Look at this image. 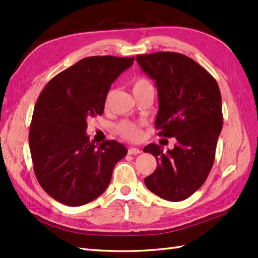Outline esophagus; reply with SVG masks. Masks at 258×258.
<instances>
[{
	"instance_id": "34e87169",
	"label": "esophagus",
	"mask_w": 258,
	"mask_h": 258,
	"mask_svg": "<svg viewBox=\"0 0 258 258\" xmlns=\"http://www.w3.org/2000/svg\"><path fill=\"white\" fill-rule=\"evenodd\" d=\"M127 153L130 155H138V154H141L142 151L140 149H138V147H130Z\"/></svg>"
}]
</instances>
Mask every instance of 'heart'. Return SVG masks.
<instances>
[{"label": "heart", "instance_id": "heart-1", "mask_svg": "<svg viewBox=\"0 0 258 258\" xmlns=\"http://www.w3.org/2000/svg\"><path fill=\"white\" fill-rule=\"evenodd\" d=\"M150 87H153L151 82L144 78L135 79L132 83V91L135 96H138L140 93L145 91L146 89H150ZM109 96H111V93H108V95L106 96V103L108 102ZM115 131L123 139L128 141H139L142 136L141 124L132 122V120H120L115 126Z\"/></svg>", "mask_w": 258, "mask_h": 258}]
</instances>
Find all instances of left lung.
Wrapping results in <instances>:
<instances>
[{
    "label": "left lung",
    "instance_id": "1",
    "mask_svg": "<svg viewBox=\"0 0 258 258\" xmlns=\"http://www.w3.org/2000/svg\"><path fill=\"white\" fill-rule=\"evenodd\" d=\"M136 61L157 87V135L177 141L166 153L156 144L144 147L157 161L145 185L163 200L183 201L205 183L215 160L223 127L220 87L204 68L184 54H140Z\"/></svg>",
    "mask_w": 258,
    "mask_h": 258
}]
</instances>
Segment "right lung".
Returning <instances> with one entry per match:
<instances>
[{
	"label": "right lung",
	"mask_w": 258,
	"mask_h": 258,
	"mask_svg": "<svg viewBox=\"0 0 258 258\" xmlns=\"http://www.w3.org/2000/svg\"><path fill=\"white\" fill-rule=\"evenodd\" d=\"M134 57L90 56L54 76L41 92L30 125L35 176L46 193L68 206H81L106 189L113 168L127 154L116 141L96 146L86 120L102 115L113 82Z\"/></svg>",
	"instance_id": "obj_1"
}]
</instances>
